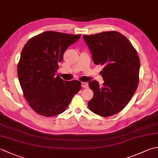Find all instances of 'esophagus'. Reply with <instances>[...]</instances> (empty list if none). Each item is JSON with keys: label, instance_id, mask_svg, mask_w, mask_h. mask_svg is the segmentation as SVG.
Listing matches in <instances>:
<instances>
[{"label": "esophagus", "instance_id": "obj_1", "mask_svg": "<svg viewBox=\"0 0 158 158\" xmlns=\"http://www.w3.org/2000/svg\"><path fill=\"white\" fill-rule=\"evenodd\" d=\"M81 86L83 87V88H88V83H86V82H82L81 83Z\"/></svg>", "mask_w": 158, "mask_h": 158}]
</instances>
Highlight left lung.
<instances>
[{
    "label": "left lung",
    "instance_id": "1",
    "mask_svg": "<svg viewBox=\"0 0 158 158\" xmlns=\"http://www.w3.org/2000/svg\"><path fill=\"white\" fill-rule=\"evenodd\" d=\"M95 64L103 66L102 86L89 81L94 96L88 105L93 113L102 117L121 111L135 94L139 84L140 60L125 36L116 31L83 35Z\"/></svg>",
    "mask_w": 158,
    "mask_h": 158
}]
</instances>
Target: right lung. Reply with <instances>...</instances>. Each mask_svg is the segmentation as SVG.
Segmentation results:
<instances>
[{"mask_svg": "<svg viewBox=\"0 0 158 158\" xmlns=\"http://www.w3.org/2000/svg\"><path fill=\"white\" fill-rule=\"evenodd\" d=\"M81 36L46 31L23 47L18 65L19 81L26 100L39 115L53 117L63 113L81 89L79 81H64L56 73L66 49Z\"/></svg>", "mask_w": 158, "mask_h": 158, "instance_id": "add662e5", "label": "right lung"}]
</instances>
